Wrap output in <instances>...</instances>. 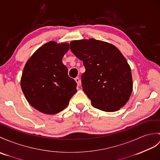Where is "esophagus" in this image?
Wrapping results in <instances>:
<instances>
[{
    "mask_svg": "<svg viewBox=\"0 0 160 160\" xmlns=\"http://www.w3.org/2000/svg\"><path fill=\"white\" fill-rule=\"evenodd\" d=\"M75 80H76V83H77V85H78V86H80V80L79 78H78V77L76 78H75Z\"/></svg>",
    "mask_w": 160,
    "mask_h": 160,
    "instance_id": "esophagus-1",
    "label": "esophagus"
}]
</instances>
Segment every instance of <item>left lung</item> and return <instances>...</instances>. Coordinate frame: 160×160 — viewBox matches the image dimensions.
<instances>
[{"label":"left lung","instance_id":"1","mask_svg":"<svg viewBox=\"0 0 160 160\" xmlns=\"http://www.w3.org/2000/svg\"><path fill=\"white\" fill-rule=\"evenodd\" d=\"M70 50L83 62L82 87L92 106L114 112L128 102L133 86L131 69L117 48L90 39L73 41Z\"/></svg>","mask_w":160,"mask_h":160}]
</instances>
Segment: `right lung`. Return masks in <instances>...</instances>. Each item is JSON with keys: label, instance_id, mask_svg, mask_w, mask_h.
Wrapping results in <instances>:
<instances>
[{"label": "right lung", "instance_id": "right-lung-1", "mask_svg": "<svg viewBox=\"0 0 160 160\" xmlns=\"http://www.w3.org/2000/svg\"><path fill=\"white\" fill-rule=\"evenodd\" d=\"M68 43L50 42L32 54L26 64L21 88L28 103L40 112L54 114L68 106L77 83L62 62Z\"/></svg>", "mask_w": 160, "mask_h": 160}]
</instances>
